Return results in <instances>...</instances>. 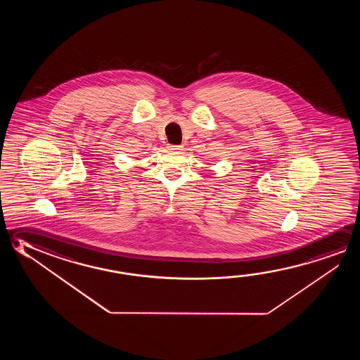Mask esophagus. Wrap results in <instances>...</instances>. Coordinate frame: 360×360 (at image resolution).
Masks as SVG:
<instances>
[{
    "instance_id": "obj_1",
    "label": "esophagus",
    "mask_w": 360,
    "mask_h": 360,
    "mask_svg": "<svg viewBox=\"0 0 360 360\" xmlns=\"http://www.w3.org/2000/svg\"><path fill=\"white\" fill-rule=\"evenodd\" d=\"M169 150H173V152H179V150H183V146H179V144H177V146H169Z\"/></svg>"
}]
</instances>
